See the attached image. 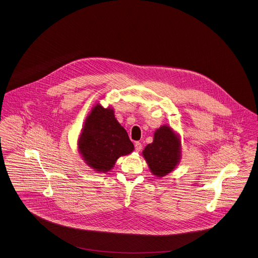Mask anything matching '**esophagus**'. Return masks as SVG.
I'll return each instance as SVG.
<instances>
[{
  "label": "esophagus",
  "instance_id": "34e87169",
  "mask_svg": "<svg viewBox=\"0 0 258 258\" xmlns=\"http://www.w3.org/2000/svg\"><path fill=\"white\" fill-rule=\"evenodd\" d=\"M135 147H136V150H137V152H139V151L141 150V147H142V145H141V143H140L139 141H137V142L135 143Z\"/></svg>",
  "mask_w": 258,
  "mask_h": 258
}]
</instances>
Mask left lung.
Here are the masks:
<instances>
[{
  "label": "left lung",
  "instance_id": "obj_1",
  "mask_svg": "<svg viewBox=\"0 0 258 258\" xmlns=\"http://www.w3.org/2000/svg\"><path fill=\"white\" fill-rule=\"evenodd\" d=\"M150 172L158 178L173 172L181 158V142L178 133L163 124L154 133L153 142L142 151Z\"/></svg>",
  "mask_w": 258,
  "mask_h": 258
}]
</instances>
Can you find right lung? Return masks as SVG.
<instances>
[{
    "label": "right lung",
    "mask_w": 258,
    "mask_h": 258,
    "mask_svg": "<svg viewBox=\"0 0 258 258\" xmlns=\"http://www.w3.org/2000/svg\"><path fill=\"white\" fill-rule=\"evenodd\" d=\"M78 149L84 163L96 173L110 172L120 156L135 150L126 131L115 118L111 106L97 103L86 117L81 128Z\"/></svg>",
    "instance_id": "right-lung-1"
}]
</instances>
